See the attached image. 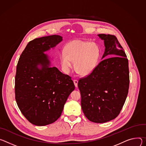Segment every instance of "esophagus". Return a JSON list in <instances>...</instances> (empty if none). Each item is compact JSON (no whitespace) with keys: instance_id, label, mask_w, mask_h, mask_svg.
<instances>
[{"instance_id":"1","label":"esophagus","mask_w":146,"mask_h":146,"mask_svg":"<svg viewBox=\"0 0 146 146\" xmlns=\"http://www.w3.org/2000/svg\"><path fill=\"white\" fill-rule=\"evenodd\" d=\"M78 81L77 80H74V83L75 86L76 88L78 87Z\"/></svg>"}]
</instances>
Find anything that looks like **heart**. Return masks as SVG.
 Returning a JSON list of instances; mask_svg holds the SVG:
<instances>
[{
  "mask_svg": "<svg viewBox=\"0 0 146 146\" xmlns=\"http://www.w3.org/2000/svg\"><path fill=\"white\" fill-rule=\"evenodd\" d=\"M100 56L99 46L91 42L75 40L69 42L64 48L60 61L63 71L68 74L74 68L80 75L91 74L98 65Z\"/></svg>",
  "mask_w": 146,
  "mask_h": 146,
  "instance_id": "1",
  "label": "heart"
}]
</instances>
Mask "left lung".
<instances>
[{
  "mask_svg": "<svg viewBox=\"0 0 146 146\" xmlns=\"http://www.w3.org/2000/svg\"><path fill=\"white\" fill-rule=\"evenodd\" d=\"M105 50L102 60L88 76L79 80L81 107L86 117L94 123L115 118L126 100L129 85L126 55L114 35L99 34Z\"/></svg>",
  "mask_w": 146,
  "mask_h": 146,
  "instance_id": "left-lung-1",
  "label": "left lung"
}]
</instances>
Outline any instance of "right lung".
I'll use <instances>...</instances> for the list:
<instances>
[{
	"mask_svg": "<svg viewBox=\"0 0 146 146\" xmlns=\"http://www.w3.org/2000/svg\"><path fill=\"white\" fill-rule=\"evenodd\" d=\"M62 40L53 35L30 41L16 69L15 98L23 115L36 126L54 122L61 116L69 95L75 89L70 76L51 66L44 52Z\"/></svg>",
	"mask_w": 146,
	"mask_h": 146,
	"instance_id": "add662e5",
	"label": "right lung"
}]
</instances>
